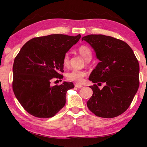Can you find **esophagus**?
<instances>
[{
    "instance_id": "obj_1",
    "label": "esophagus",
    "mask_w": 147,
    "mask_h": 147,
    "mask_svg": "<svg viewBox=\"0 0 147 147\" xmlns=\"http://www.w3.org/2000/svg\"><path fill=\"white\" fill-rule=\"evenodd\" d=\"M75 87H76V88H82L83 86L80 85V84H76Z\"/></svg>"
}]
</instances>
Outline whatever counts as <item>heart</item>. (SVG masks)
<instances>
[{"label":"heart","mask_w":147,"mask_h":147,"mask_svg":"<svg viewBox=\"0 0 147 147\" xmlns=\"http://www.w3.org/2000/svg\"><path fill=\"white\" fill-rule=\"evenodd\" d=\"M77 51H78V53L86 59L87 62L91 60L92 58V52L88 47L82 45L78 47ZM69 60H70V57H69L68 53H66L63 58V65L65 67L69 66ZM86 75L87 73L85 71L74 69L67 74V78L69 81L74 82L80 84L82 82L84 78H85Z\"/></svg>","instance_id":"b5f03b06"}]
</instances>
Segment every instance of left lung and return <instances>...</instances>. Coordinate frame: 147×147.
<instances>
[{
	"mask_svg": "<svg viewBox=\"0 0 147 147\" xmlns=\"http://www.w3.org/2000/svg\"><path fill=\"white\" fill-rule=\"evenodd\" d=\"M91 45L100 61L89 80L93 95L87 102L92 113L103 118H113L130 106L139 86V65L132 49L121 39L102 34H91L82 38ZM105 82L102 90L99 85Z\"/></svg>",
	"mask_w": 147,
	"mask_h": 147,
	"instance_id": "8db88e82",
	"label": "left lung"
}]
</instances>
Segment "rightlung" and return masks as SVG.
<instances>
[{"mask_svg": "<svg viewBox=\"0 0 147 147\" xmlns=\"http://www.w3.org/2000/svg\"><path fill=\"white\" fill-rule=\"evenodd\" d=\"M81 36L51 34L31 39L14 59L12 88L17 100L30 115L44 119L58 113L65 104L67 90L73 82L52 86L54 79H61L63 58Z\"/></svg>", "mask_w": 147, "mask_h": 147, "instance_id": "1", "label": "right lung"}]
</instances>
